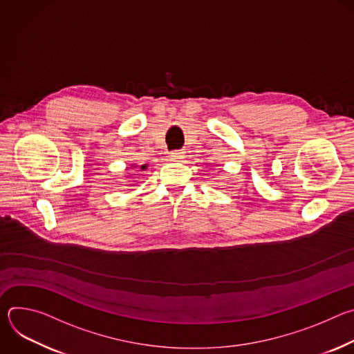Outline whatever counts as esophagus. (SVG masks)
I'll return each instance as SVG.
<instances>
[{
	"mask_svg": "<svg viewBox=\"0 0 354 354\" xmlns=\"http://www.w3.org/2000/svg\"><path fill=\"white\" fill-rule=\"evenodd\" d=\"M171 158L174 161H182L185 158L183 153H180V151H174V153H171Z\"/></svg>",
	"mask_w": 354,
	"mask_h": 354,
	"instance_id": "esophagus-1",
	"label": "esophagus"
}]
</instances>
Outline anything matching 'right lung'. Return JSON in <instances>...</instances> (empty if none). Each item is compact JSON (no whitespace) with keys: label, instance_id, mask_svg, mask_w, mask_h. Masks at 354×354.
<instances>
[{"label":"right lung","instance_id":"obj_1","mask_svg":"<svg viewBox=\"0 0 354 354\" xmlns=\"http://www.w3.org/2000/svg\"><path fill=\"white\" fill-rule=\"evenodd\" d=\"M133 167H134V165H133ZM145 168H147V165H141V168H140V169H142V171H144Z\"/></svg>","mask_w":354,"mask_h":354}]
</instances>
